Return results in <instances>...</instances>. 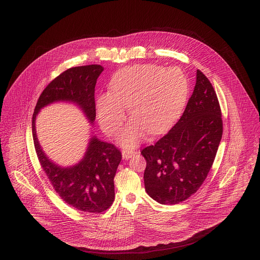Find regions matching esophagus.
<instances>
[{
    "mask_svg": "<svg viewBox=\"0 0 260 260\" xmlns=\"http://www.w3.org/2000/svg\"><path fill=\"white\" fill-rule=\"evenodd\" d=\"M138 152L136 151V150H129V149H124V150H122V157L124 158V159H128V158H131L132 156H134L135 154H137Z\"/></svg>",
    "mask_w": 260,
    "mask_h": 260,
    "instance_id": "obj_1",
    "label": "esophagus"
}]
</instances>
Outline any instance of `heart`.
<instances>
[{"label":"heart","mask_w":260,"mask_h":260,"mask_svg":"<svg viewBox=\"0 0 260 260\" xmlns=\"http://www.w3.org/2000/svg\"><path fill=\"white\" fill-rule=\"evenodd\" d=\"M110 92L96 101L103 131L115 136L121 128L128 107L133 119L119 142L127 148L139 145L147 132L152 136L168 131L180 117L188 95V81L177 68L141 64L118 71L110 81Z\"/></svg>","instance_id":"b5f03b06"}]
</instances>
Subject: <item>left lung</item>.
I'll list each match as a JSON object with an SVG mask.
<instances>
[{"label":"left lung","instance_id":"8db88e82","mask_svg":"<svg viewBox=\"0 0 260 260\" xmlns=\"http://www.w3.org/2000/svg\"><path fill=\"white\" fill-rule=\"evenodd\" d=\"M222 132L216 91L198 70L193 92L178 122L141 152L147 161V193L162 205L179 204L194 194L213 166Z\"/></svg>","mask_w":260,"mask_h":260}]
</instances>
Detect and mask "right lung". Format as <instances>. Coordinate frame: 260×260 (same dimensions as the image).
<instances>
[{
    "instance_id": "1",
    "label": "right lung",
    "mask_w": 260,
    "mask_h": 260,
    "mask_svg": "<svg viewBox=\"0 0 260 260\" xmlns=\"http://www.w3.org/2000/svg\"><path fill=\"white\" fill-rule=\"evenodd\" d=\"M104 68L88 64L70 68L54 78L42 91L34 110L31 129L39 162L55 192L66 204L86 213H102L114 202V177L121 152L110 143L92 138L84 158L76 166L60 168L42 151L37 139L35 119L41 108L56 102L70 101L82 108L90 122L95 118L94 88Z\"/></svg>"
}]
</instances>
